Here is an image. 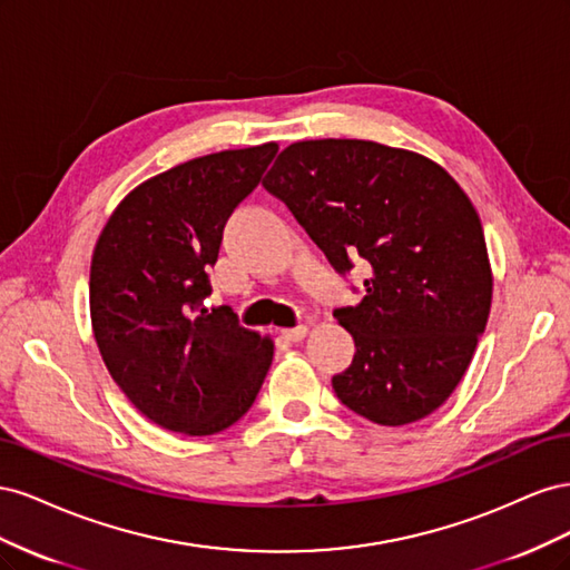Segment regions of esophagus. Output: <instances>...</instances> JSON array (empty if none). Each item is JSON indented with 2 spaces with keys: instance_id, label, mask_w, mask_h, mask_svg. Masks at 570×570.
I'll return each instance as SVG.
<instances>
[{
  "instance_id": "1",
  "label": "esophagus",
  "mask_w": 570,
  "mask_h": 570,
  "mask_svg": "<svg viewBox=\"0 0 570 570\" xmlns=\"http://www.w3.org/2000/svg\"><path fill=\"white\" fill-rule=\"evenodd\" d=\"M308 333L306 325H297V327H287V331H283V337H287L289 342H299L304 340Z\"/></svg>"
}]
</instances>
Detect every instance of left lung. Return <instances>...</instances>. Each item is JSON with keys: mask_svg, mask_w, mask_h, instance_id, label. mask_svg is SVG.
<instances>
[{"mask_svg": "<svg viewBox=\"0 0 570 570\" xmlns=\"http://www.w3.org/2000/svg\"><path fill=\"white\" fill-rule=\"evenodd\" d=\"M264 187L327 262L364 258V299L333 316L354 337L340 402L377 425L430 416L461 383L492 304V271L471 199L442 166L368 140H304Z\"/></svg>", "mask_w": 570, "mask_h": 570, "instance_id": "obj_1", "label": "left lung"}]
</instances>
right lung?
<instances>
[{
	"label": "right lung",
	"mask_w": 570,
	"mask_h": 570,
	"mask_svg": "<svg viewBox=\"0 0 570 570\" xmlns=\"http://www.w3.org/2000/svg\"><path fill=\"white\" fill-rule=\"evenodd\" d=\"M278 145L226 149L137 185L101 230L90 314L101 358L135 409L166 430L214 435L245 416L273 342L230 306L206 308L223 228Z\"/></svg>",
	"instance_id": "obj_1"
}]
</instances>
